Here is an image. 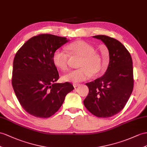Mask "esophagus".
<instances>
[{
	"instance_id": "obj_1",
	"label": "esophagus",
	"mask_w": 147,
	"mask_h": 147,
	"mask_svg": "<svg viewBox=\"0 0 147 147\" xmlns=\"http://www.w3.org/2000/svg\"><path fill=\"white\" fill-rule=\"evenodd\" d=\"M78 85H79V84H76V83H74V84H73V86H74V87L75 88L77 87Z\"/></svg>"
}]
</instances>
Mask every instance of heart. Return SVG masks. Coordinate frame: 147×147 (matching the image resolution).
Here are the masks:
<instances>
[{
	"instance_id": "b5f03b06",
	"label": "heart",
	"mask_w": 147,
	"mask_h": 147,
	"mask_svg": "<svg viewBox=\"0 0 147 147\" xmlns=\"http://www.w3.org/2000/svg\"><path fill=\"white\" fill-rule=\"evenodd\" d=\"M68 53L58 49L54 52L52 60L54 65L63 71L68 70L69 56L78 58L77 67L79 69L70 71L62 77L65 82H78L85 81L92 76L100 75L103 70L100 67V59L94 51V47L85 41L76 40L66 47Z\"/></svg>"
}]
</instances>
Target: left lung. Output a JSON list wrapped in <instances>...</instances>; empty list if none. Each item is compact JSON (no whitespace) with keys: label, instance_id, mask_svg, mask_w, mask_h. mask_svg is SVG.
<instances>
[{"label":"left lung","instance_id":"8db88e82","mask_svg":"<svg viewBox=\"0 0 147 147\" xmlns=\"http://www.w3.org/2000/svg\"><path fill=\"white\" fill-rule=\"evenodd\" d=\"M94 37L108 49L109 63L103 76L86 84L89 92L84 104L94 115L108 118L123 110L133 91V62L130 52L119 40L103 35Z\"/></svg>","mask_w":147,"mask_h":147}]
</instances>
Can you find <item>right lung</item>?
Returning <instances> with one entry per match:
<instances>
[{
	"mask_svg": "<svg viewBox=\"0 0 147 147\" xmlns=\"http://www.w3.org/2000/svg\"><path fill=\"white\" fill-rule=\"evenodd\" d=\"M68 42L66 37L41 34L21 47L13 59L12 84L20 105L31 115L46 119L55 114L74 90L59 78L52 60L53 53Z\"/></svg>",
	"mask_w": 147,
	"mask_h": 147,
	"instance_id": "1",
	"label": "right lung"
}]
</instances>
